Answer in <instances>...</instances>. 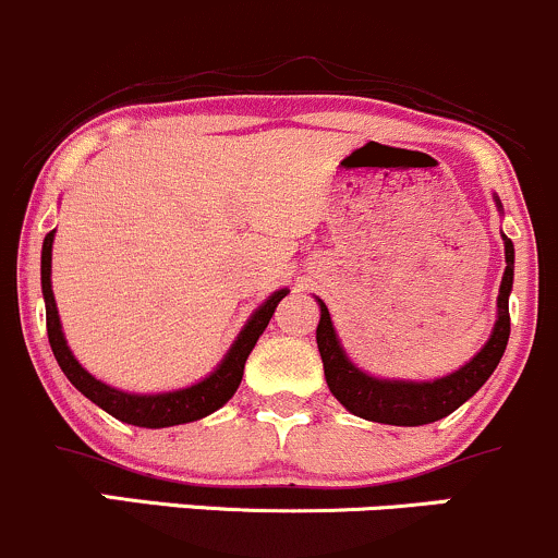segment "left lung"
Returning a JSON list of instances; mask_svg holds the SVG:
<instances>
[{
  "label": "left lung",
  "instance_id": "left-lung-1",
  "mask_svg": "<svg viewBox=\"0 0 558 558\" xmlns=\"http://www.w3.org/2000/svg\"><path fill=\"white\" fill-rule=\"evenodd\" d=\"M506 243V272L500 280L498 293V320H495L493 336L482 352L461 371L450 376L437 378V381H384L373 378L368 373L357 371L347 360L344 349L336 339L333 323H330L326 302H320V326H317V349L323 357V371H326L328 389L333 391L336 400L344 405L349 413L360 415L365 421L389 426H421L432 421L445 418L452 410L461 408L463 402L474 395L482 384L493 376L504 357L508 333H511V315H508V293L513 283V243L504 235Z\"/></svg>",
  "mask_w": 558,
  "mask_h": 558
}]
</instances>
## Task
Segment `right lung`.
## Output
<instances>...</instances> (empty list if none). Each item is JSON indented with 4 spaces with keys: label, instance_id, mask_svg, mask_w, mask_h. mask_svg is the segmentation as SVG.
<instances>
[{
    "label": "right lung",
    "instance_id": "1",
    "mask_svg": "<svg viewBox=\"0 0 558 558\" xmlns=\"http://www.w3.org/2000/svg\"><path fill=\"white\" fill-rule=\"evenodd\" d=\"M52 238L54 230L47 232L45 246H41V293H45V307H47V336H50V347L58 365L63 368L69 381L82 391L84 397H89L95 405H100L106 413L113 418L124 421L132 426H145V428H163V426H177V424H190V421H198L204 415L214 413L217 408H222L225 402L235 395V389L241 387L243 368H246V360L254 349L256 339L265 333L269 317L275 315V307L280 304V299L289 291H275L272 296L262 304L259 310L251 315L246 328L241 330V336L235 339V344L228 352V357L222 360L217 371L209 378H204L195 387L180 389V391H167V395H126V391L110 389L108 384L97 381L95 376H89L82 365L76 363V357L71 354L69 344L63 339V330H60V317L58 307H54L52 296V283H50V269H52Z\"/></svg>",
    "mask_w": 558,
    "mask_h": 558
}]
</instances>
